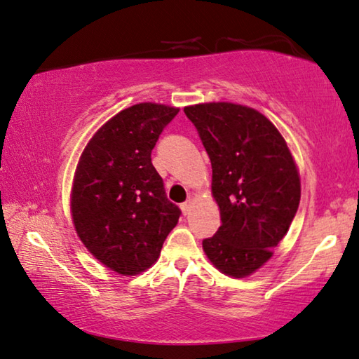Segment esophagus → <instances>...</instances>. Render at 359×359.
<instances>
[{
    "instance_id": "esophagus-1",
    "label": "esophagus",
    "mask_w": 359,
    "mask_h": 359,
    "mask_svg": "<svg viewBox=\"0 0 359 359\" xmlns=\"http://www.w3.org/2000/svg\"><path fill=\"white\" fill-rule=\"evenodd\" d=\"M191 203H192L191 198H187L186 202L181 203V210H183V213H184V215L189 213V210H191Z\"/></svg>"
}]
</instances>
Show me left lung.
Segmentation results:
<instances>
[{"instance_id":"8db88e82","label":"left lung","mask_w":359,"mask_h":359,"mask_svg":"<svg viewBox=\"0 0 359 359\" xmlns=\"http://www.w3.org/2000/svg\"><path fill=\"white\" fill-rule=\"evenodd\" d=\"M212 162L222 226L202 241L219 271L244 278L266 263L300 203V178L278 128L255 109L231 102L184 109Z\"/></svg>"}]
</instances>
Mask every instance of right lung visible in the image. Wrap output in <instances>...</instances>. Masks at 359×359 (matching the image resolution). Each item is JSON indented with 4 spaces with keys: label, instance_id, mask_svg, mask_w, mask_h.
Listing matches in <instances>:
<instances>
[{
    "label": "right lung",
    "instance_id": "1",
    "mask_svg": "<svg viewBox=\"0 0 359 359\" xmlns=\"http://www.w3.org/2000/svg\"><path fill=\"white\" fill-rule=\"evenodd\" d=\"M180 109L142 102L118 112L88 142L72 187V218L85 247L120 274L152 266L181 210L165 194L152 149Z\"/></svg>",
    "mask_w": 359,
    "mask_h": 359
}]
</instances>
